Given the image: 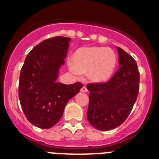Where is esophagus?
I'll use <instances>...</instances> for the list:
<instances>
[{"label":"esophagus","mask_w":159,"mask_h":159,"mask_svg":"<svg viewBox=\"0 0 159 159\" xmlns=\"http://www.w3.org/2000/svg\"><path fill=\"white\" fill-rule=\"evenodd\" d=\"M80 92H88V88H87V87L86 86L83 87V88L80 89Z\"/></svg>","instance_id":"34e87169"}]
</instances>
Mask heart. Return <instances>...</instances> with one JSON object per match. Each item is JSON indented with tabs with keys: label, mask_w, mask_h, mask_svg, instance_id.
Wrapping results in <instances>:
<instances>
[{
	"label": "heart",
	"mask_w": 159,
	"mask_h": 159,
	"mask_svg": "<svg viewBox=\"0 0 159 159\" xmlns=\"http://www.w3.org/2000/svg\"><path fill=\"white\" fill-rule=\"evenodd\" d=\"M116 56L111 49L101 47L81 48L72 57L71 70L78 74L88 73L95 83H103L111 77L116 67Z\"/></svg>",
	"instance_id": "heart-1"
}]
</instances>
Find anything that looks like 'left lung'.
I'll list each match as a JSON object with an SVG mask.
<instances>
[{
    "label": "left lung",
    "mask_w": 159,
    "mask_h": 159,
    "mask_svg": "<svg viewBox=\"0 0 159 159\" xmlns=\"http://www.w3.org/2000/svg\"><path fill=\"white\" fill-rule=\"evenodd\" d=\"M119 69L106 83L89 84L87 118L99 130L115 129L128 117L139 90V72L134 58L117 47Z\"/></svg>",
    "instance_id": "obj_1"
}]
</instances>
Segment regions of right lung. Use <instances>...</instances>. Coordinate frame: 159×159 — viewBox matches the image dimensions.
<instances>
[{
	"instance_id": "right-lung-1",
	"label": "right lung",
	"mask_w": 159,
	"mask_h": 159,
	"mask_svg": "<svg viewBox=\"0 0 159 159\" xmlns=\"http://www.w3.org/2000/svg\"><path fill=\"white\" fill-rule=\"evenodd\" d=\"M71 38L56 36L40 42L28 54L20 71L19 99L32 124L43 129L53 127L61 119L67 102L82 88L57 82Z\"/></svg>"
}]
</instances>
